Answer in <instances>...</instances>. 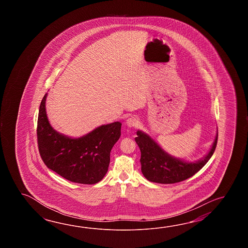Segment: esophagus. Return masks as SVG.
<instances>
[{
    "mask_svg": "<svg viewBox=\"0 0 248 248\" xmlns=\"http://www.w3.org/2000/svg\"><path fill=\"white\" fill-rule=\"evenodd\" d=\"M138 119H137V117L136 116H131L129 117L127 120L126 121V126H128V127H137L138 126Z\"/></svg>",
    "mask_w": 248,
    "mask_h": 248,
    "instance_id": "esophagus-1",
    "label": "esophagus"
}]
</instances>
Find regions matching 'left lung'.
I'll return each instance as SVG.
<instances>
[{
	"label": "left lung",
	"instance_id": "8db88e82",
	"mask_svg": "<svg viewBox=\"0 0 248 248\" xmlns=\"http://www.w3.org/2000/svg\"><path fill=\"white\" fill-rule=\"evenodd\" d=\"M137 135L135 140L141 151L140 162L142 174L150 182L163 185L179 183L198 173L215 153L218 139V134H216L210 151L204 158L194 162H188L166 153L147 134L138 130Z\"/></svg>",
	"mask_w": 248,
	"mask_h": 248
}]
</instances>
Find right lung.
Wrapping results in <instances>:
<instances>
[{"mask_svg": "<svg viewBox=\"0 0 248 248\" xmlns=\"http://www.w3.org/2000/svg\"><path fill=\"white\" fill-rule=\"evenodd\" d=\"M45 94L37 122L39 153L49 169L73 183L95 185L104 178L110 164V153L121 137L122 123L97 126L89 134L72 138L56 131L46 113Z\"/></svg>", "mask_w": 248, "mask_h": 248, "instance_id": "right-lung-1", "label": "right lung"}]
</instances>
